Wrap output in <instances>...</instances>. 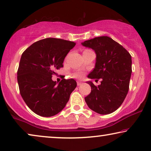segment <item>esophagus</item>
<instances>
[{
  "label": "esophagus",
  "instance_id": "1",
  "mask_svg": "<svg viewBox=\"0 0 151 151\" xmlns=\"http://www.w3.org/2000/svg\"><path fill=\"white\" fill-rule=\"evenodd\" d=\"M83 84V82H82V81H78V82H77L78 86L81 85V84Z\"/></svg>",
  "mask_w": 151,
  "mask_h": 151
}]
</instances>
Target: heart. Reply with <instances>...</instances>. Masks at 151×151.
<instances>
[{
	"label": "heart",
	"mask_w": 151,
	"mask_h": 151,
	"mask_svg": "<svg viewBox=\"0 0 151 151\" xmlns=\"http://www.w3.org/2000/svg\"><path fill=\"white\" fill-rule=\"evenodd\" d=\"M73 76L75 78H80L82 76V73L80 72H76V73H74Z\"/></svg>",
	"instance_id": "b5f03b06"
}]
</instances>
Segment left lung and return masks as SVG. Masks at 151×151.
<instances>
[{
	"label": "left lung",
	"mask_w": 151,
	"mask_h": 151,
	"mask_svg": "<svg viewBox=\"0 0 151 151\" xmlns=\"http://www.w3.org/2000/svg\"><path fill=\"white\" fill-rule=\"evenodd\" d=\"M82 46L92 49L96 54V64L87 77L102 79L101 84L91 88L84 98L89 109L97 113L106 115L116 111L127 96L132 73V60L124 47L108 36H100L82 42Z\"/></svg>",
	"instance_id": "8db88e82"
}]
</instances>
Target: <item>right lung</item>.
Listing matches in <instances>:
<instances>
[{"mask_svg":"<svg viewBox=\"0 0 151 151\" xmlns=\"http://www.w3.org/2000/svg\"><path fill=\"white\" fill-rule=\"evenodd\" d=\"M76 43L48 38L33 43L22 53L17 72L20 93L27 106L36 114L51 117L65 108L77 86L73 79L58 84L52 76L63 67L67 53Z\"/></svg>","mask_w":151,"mask_h":151,"instance_id":"right-lung-1","label":"right lung"}]
</instances>
